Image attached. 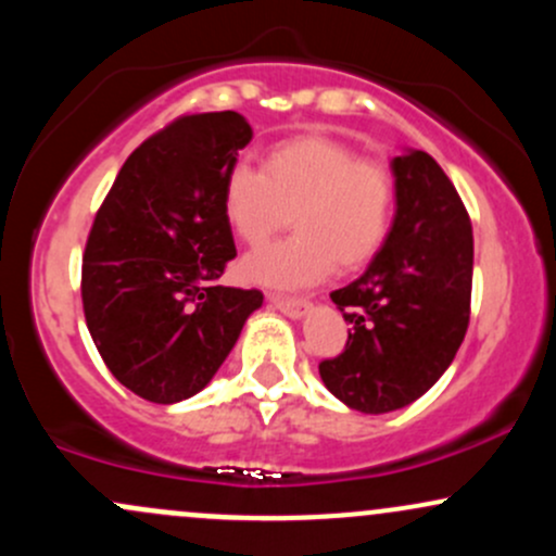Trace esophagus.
<instances>
[{"label":"esophagus","instance_id":"34e87169","mask_svg":"<svg viewBox=\"0 0 556 556\" xmlns=\"http://www.w3.org/2000/svg\"><path fill=\"white\" fill-rule=\"evenodd\" d=\"M268 303H271L274 308L282 311L285 316H290V319H301V316L308 311V301H303V298L277 295V292H268Z\"/></svg>","mask_w":556,"mask_h":556}]
</instances>
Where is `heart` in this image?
<instances>
[{
  "label": "heart",
  "mask_w": 556,
  "mask_h": 556,
  "mask_svg": "<svg viewBox=\"0 0 556 556\" xmlns=\"http://www.w3.org/2000/svg\"><path fill=\"white\" fill-rule=\"evenodd\" d=\"M393 200V176L382 163L316 131L274 142L261 170L231 166L222 189L224 216L250 248L271 240L292 216L295 235L248 255L240 266L248 282L268 288H303L334 266H367L390 231Z\"/></svg>",
  "instance_id": "1"
}]
</instances>
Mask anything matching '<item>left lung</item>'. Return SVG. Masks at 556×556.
<instances>
[{"label":"left lung","mask_w":556,"mask_h":556,"mask_svg":"<svg viewBox=\"0 0 556 556\" xmlns=\"http://www.w3.org/2000/svg\"><path fill=\"white\" fill-rule=\"evenodd\" d=\"M395 216L356 282L329 292L351 325L319 375L334 399L386 414L427 393L454 362L469 325L472 224L459 192L422 150L393 157Z\"/></svg>","instance_id":"left-lung-1"}]
</instances>
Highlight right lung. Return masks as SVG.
<instances>
[{
  "label": "right lung",
  "mask_w": 556,
  "mask_h": 556,
  "mask_svg": "<svg viewBox=\"0 0 556 556\" xmlns=\"http://www.w3.org/2000/svg\"><path fill=\"white\" fill-rule=\"evenodd\" d=\"M253 139L240 113L170 121L126 157L91 224L81 301L115 380L152 404L200 393L264 303L218 285L237 255L222 189Z\"/></svg>",
  "instance_id": "add662e5"
}]
</instances>
